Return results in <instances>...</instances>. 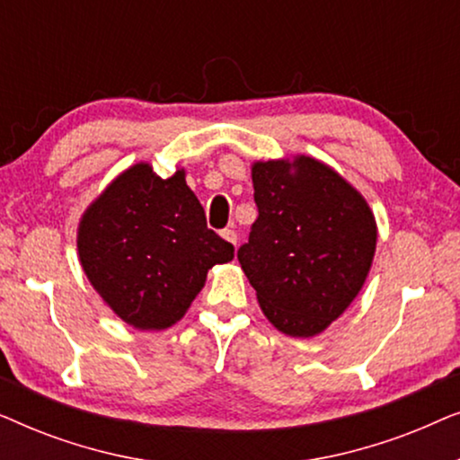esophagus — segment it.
<instances>
[{"mask_svg": "<svg viewBox=\"0 0 460 460\" xmlns=\"http://www.w3.org/2000/svg\"><path fill=\"white\" fill-rule=\"evenodd\" d=\"M219 234H222L224 241H228L230 244H234V247H236V241H238V238H236V232H234V230H232V228H226V230L219 232Z\"/></svg>", "mask_w": 460, "mask_h": 460, "instance_id": "1", "label": "esophagus"}]
</instances>
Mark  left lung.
Masks as SVG:
<instances>
[{"label":"left lung","mask_w":460,"mask_h":460,"mask_svg":"<svg viewBox=\"0 0 460 460\" xmlns=\"http://www.w3.org/2000/svg\"><path fill=\"white\" fill-rule=\"evenodd\" d=\"M260 216L238 261L270 323L314 337L348 310L367 282L376 222L343 175L307 155L251 165Z\"/></svg>","instance_id":"8db88e82"}]
</instances>
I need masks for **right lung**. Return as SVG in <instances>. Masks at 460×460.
Listing matches in <instances>:
<instances>
[{"label": "right lung", "mask_w": 460, "mask_h": 460, "mask_svg": "<svg viewBox=\"0 0 460 460\" xmlns=\"http://www.w3.org/2000/svg\"><path fill=\"white\" fill-rule=\"evenodd\" d=\"M81 268L123 323L163 331L184 318L216 263L234 247L207 228L184 169L163 180L150 163L119 173L81 216Z\"/></svg>", "instance_id": "1"}]
</instances>
